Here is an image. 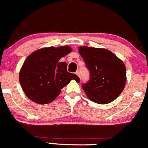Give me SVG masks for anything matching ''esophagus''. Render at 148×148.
Wrapping results in <instances>:
<instances>
[{"instance_id":"obj_1","label":"esophagus","mask_w":148,"mask_h":148,"mask_svg":"<svg viewBox=\"0 0 148 148\" xmlns=\"http://www.w3.org/2000/svg\"><path fill=\"white\" fill-rule=\"evenodd\" d=\"M75 74H76V75H78V76L80 78H81V77H80V72H79V71H76V73H75Z\"/></svg>"}]
</instances>
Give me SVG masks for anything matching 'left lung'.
<instances>
[{
  "label": "left lung",
  "instance_id": "1",
  "mask_svg": "<svg viewBox=\"0 0 148 148\" xmlns=\"http://www.w3.org/2000/svg\"><path fill=\"white\" fill-rule=\"evenodd\" d=\"M78 51L90 73L89 81L82 85L87 97L101 105L115 100L126 84L124 63L106 49L81 46Z\"/></svg>",
  "mask_w": 148,
  "mask_h": 148
}]
</instances>
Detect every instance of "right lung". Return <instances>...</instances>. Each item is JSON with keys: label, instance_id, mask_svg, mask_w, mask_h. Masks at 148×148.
Here are the masks:
<instances>
[{"label": "right lung", "instance_id": "add662e5", "mask_svg": "<svg viewBox=\"0 0 148 148\" xmlns=\"http://www.w3.org/2000/svg\"><path fill=\"white\" fill-rule=\"evenodd\" d=\"M71 51L67 46H51L28 56L19 72V82L29 99L38 104L50 103L71 80L80 81L78 75L67 72L66 62H60Z\"/></svg>", "mask_w": 148, "mask_h": 148}]
</instances>
